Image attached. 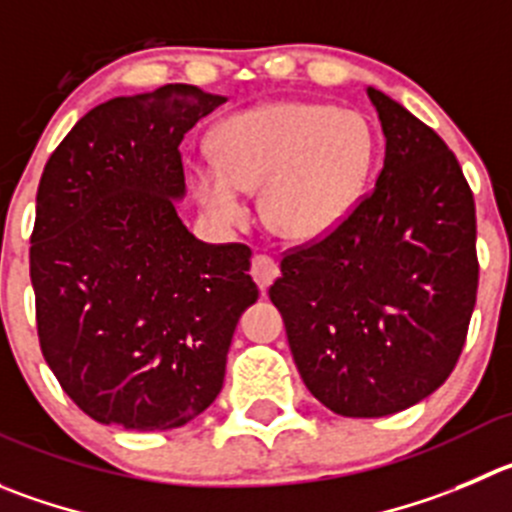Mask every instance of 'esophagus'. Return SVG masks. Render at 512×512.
<instances>
[{
	"label": "esophagus",
	"mask_w": 512,
	"mask_h": 512,
	"mask_svg": "<svg viewBox=\"0 0 512 512\" xmlns=\"http://www.w3.org/2000/svg\"><path fill=\"white\" fill-rule=\"evenodd\" d=\"M251 276L253 281H256V286H259L261 291H266L274 284L276 276H279V266H276V261L271 259V256L259 253V256H253L251 261Z\"/></svg>",
	"instance_id": "1"
}]
</instances>
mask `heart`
<instances>
[{
    "label": "heart",
    "instance_id": "b5f03b06",
    "mask_svg": "<svg viewBox=\"0 0 512 512\" xmlns=\"http://www.w3.org/2000/svg\"><path fill=\"white\" fill-rule=\"evenodd\" d=\"M198 160L191 186L218 223H241L243 191L264 188L271 231L314 241L342 226L367 196L379 160L372 120L329 102L281 100L231 115Z\"/></svg>",
    "mask_w": 512,
    "mask_h": 512
}]
</instances>
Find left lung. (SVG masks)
<instances>
[{"instance_id": "1", "label": "left lung", "mask_w": 512, "mask_h": 512, "mask_svg": "<svg viewBox=\"0 0 512 512\" xmlns=\"http://www.w3.org/2000/svg\"><path fill=\"white\" fill-rule=\"evenodd\" d=\"M384 133L372 193L269 289L306 389L342 417H387L455 369L475 294V201L445 140L367 87Z\"/></svg>"}]
</instances>
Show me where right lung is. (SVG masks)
Instances as JSON below:
<instances>
[{
	"label": "right lung",
	"instance_id": "1",
	"mask_svg": "<svg viewBox=\"0 0 512 512\" xmlns=\"http://www.w3.org/2000/svg\"><path fill=\"white\" fill-rule=\"evenodd\" d=\"M226 97L165 85L77 120L37 188L29 276L45 362L102 425L175 430L223 387L238 316L259 299L243 243L183 226L180 140Z\"/></svg>",
	"mask_w": 512,
	"mask_h": 512
}]
</instances>
